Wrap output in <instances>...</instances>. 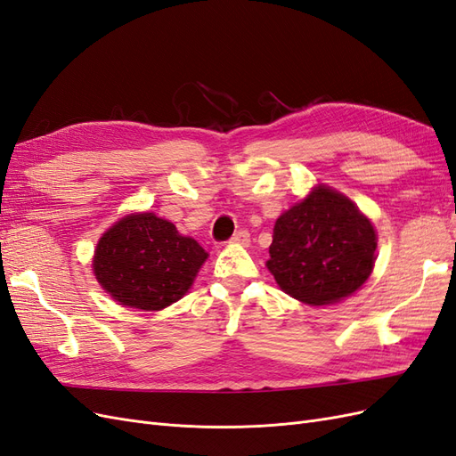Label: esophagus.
Instances as JSON below:
<instances>
[{
    "label": "esophagus",
    "mask_w": 456,
    "mask_h": 456,
    "mask_svg": "<svg viewBox=\"0 0 456 456\" xmlns=\"http://www.w3.org/2000/svg\"><path fill=\"white\" fill-rule=\"evenodd\" d=\"M249 241H251V236L247 230H240L230 238V243H238V245H249Z\"/></svg>",
    "instance_id": "1"
}]
</instances>
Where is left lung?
I'll list each match as a JSON object with an SVG mask.
<instances>
[{
  "mask_svg": "<svg viewBox=\"0 0 456 456\" xmlns=\"http://www.w3.org/2000/svg\"><path fill=\"white\" fill-rule=\"evenodd\" d=\"M377 233L338 191L317 186L273 226L268 270L287 295L330 305L360 289L375 266Z\"/></svg>",
  "mask_w": 456,
  "mask_h": 456,
  "instance_id": "1",
  "label": "left lung"
}]
</instances>
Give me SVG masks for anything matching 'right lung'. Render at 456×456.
Segmentation results:
<instances>
[{
    "label": "right lung",
    "instance_id": "1",
    "mask_svg": "<svg viewBox=\"0 0 456 456\" xmlns=\"http://www.w3.org/2000/svg\"><path fill=\"white\" fill-rule=\"evenodd\" d=\"M207 258L203 247L154 213L129 215L96 245L93 270L123 306L161 310L183 298Z\"/></svg>",
    "mask_w": 456,
    "mask_h": 456
}]
</instances>
